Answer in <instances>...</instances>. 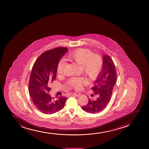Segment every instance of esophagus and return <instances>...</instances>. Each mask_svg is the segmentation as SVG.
Wrapping results in <instances>:
<instances>
[{"instance_id":"esophagus-1","label":"esophagus","mask_w":149,"mask_h":149,"mask_svg":"<svg viewBox=\"0 0 149 149\" xmlns=\"http://www.w3.org/2000/svg\"><path fill=\"white\" fill-rule=\"evenodd\" d=\"M72 95H75V96H76V97H79L80 95V94H79V93H73Z\"/></svg>"}]
</instances>
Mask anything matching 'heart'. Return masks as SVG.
<instances>
[{
    "label": "heart",
    "mask_w": 149,
    "mask_h": 149,
    "mask_svg": "<svg viewBox=\"0 0 149 149\" xmlns=\"http://www.w3.org/2000/svg\"><path fill=\"white\" fill-rule=\"evenodd\" d=\"M67 59L81 66L84 73L93 80L97 79L102 70V59L98 54H93L92 51L88 49H79L73 50L67 55ZM65 65L63 59L59 61L57 66L59 75H62L63 73ZM86 83L87 81L84 79L72 78L67 81V85L71 88L80 90Z\"/></svg>",
    "instance_id": "obj_1"
}]
</instances>
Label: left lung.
I'll use <instances>...</instances> for the list:
<instances>
[{
	"label": "left lung",
	"mask_w": 149,
	"mask_h": 149,
	"mask_svg": "<svg viewBox=\"0 0 149 149\" xmlns=\"http://www.w3.org/2000/svg\"><path fill=\"white\" fill-rule=\"evenodd\" d=\"M102 63V71L91 88L94 93L93 95H96L97 99L93 100L89 98L87 105L82 107L83 110L90 113H98L105 109L116 82V71L112 59L104 54Z\"/></svg>",
	"instance_id": "8db88e82"
}]
</instances>
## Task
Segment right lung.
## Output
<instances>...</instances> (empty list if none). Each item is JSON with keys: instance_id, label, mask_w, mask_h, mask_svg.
I'll list each match as a JSON object with an SVG mask.
<instances>
[{"instance_id": "obj_1", "label": "right lung", "mask_w": 149, "mask_h": 149, "mask_svg": "<svg viewBox=\"0 0 149 149\" xmlns=\"http://www.w3.org/2000/svg\"><path fill=\"white\" fill-rule=\"evenodd\" d=\"M66 47H59L42 54L32 68L29 84V91L34 105L40 112L52 114L63 108L67 98H54L49 94V86L56 77L57 66L60 59L68 51Z\"/></svg>"}]
</instances>
